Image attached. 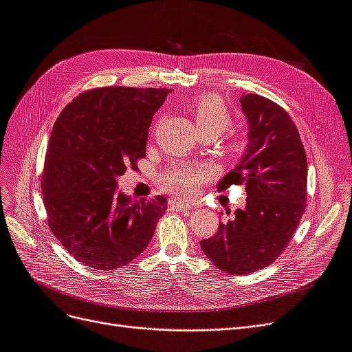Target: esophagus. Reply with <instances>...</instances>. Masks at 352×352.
Returning <instances> with one entry per match:
<instances>
[{
  "mask_svg": "<svg viewBox=\"0 0 352 352\" xmlns=\"http://www.w3.org/2000/svg\"><path fill=\"white\" fill-rule=\"evenodd\" d=\"M170 206H172L176 210H182V211L190 210L194 207L189 201H179V199H170Z\"/></svg>",
  "mask_w": 352,
  "mask_h": 352,
  "instance_id": "obj_1",
  "label": "esophagus"
}]
</instances>
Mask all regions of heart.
Segmentation results:
<instances>
[{
	"instance_id": "obj_1",
	"label": "heart",
	"mask_w": 352,
	"mask_h": 352,
	"mask_svg": "<svg viewBox=\"0 0 352 352\" xmlns=\"http://www.w3.org/2000/svg\"><path fill=\"white\" fill-rule=\"evenodd\" d=\"M190 113H192L197 132H208L219 136L226 132L232 124V117L225 105L219 98L210 97V95L194 100L192 105H190ZM230 148L232 151L239 153L242 151L243 142L241 140H233L230 142ZM208 176V170L204 167L176 164L164 173L162 184L164 188L175 190L179 195L190 197L197 192Z\"/></svg>"
}]
</instances>
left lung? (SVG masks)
Instances as JSON below:
<instances>
[{
  "label": "left lung",
  "mask_w": 352,
  "mask_h": 352,
  "mask_svg": "<svg viewBox=\"0 0 352 352\" xmlns=\"http://www.w3.org/2000/svg\"><path fill=\"white\" fill-rule=\"evenodd\" d=\"M248 122V144L219 190L245 185L247 206L220 223L201 248L220 270L248 274L267 267L286 248L307 202V157L291 116L257 94L239 98Z\"/></svg>",
  "instance_id": "1"
}]
</instances>
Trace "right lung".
<instances>
[{
	"label": "right lung",
	"mask_w": 352,
	"mask_h": 352,
	"mask_svg": "<svg viewBox=\"0 0 352 352\" xmlns=\"http://www.w3.org/2000/svg\"><path fill=\"white\" fill-rule=\"evenodd\" d=\"M172 89L110 87L80 94L52 127L42 194L48 226L69 254L98 270L120 269L153 239L167 199H132L117 177L145 157L154 113Z\"/></svg>",
	"instance_id": "1"
}]
</instances>
